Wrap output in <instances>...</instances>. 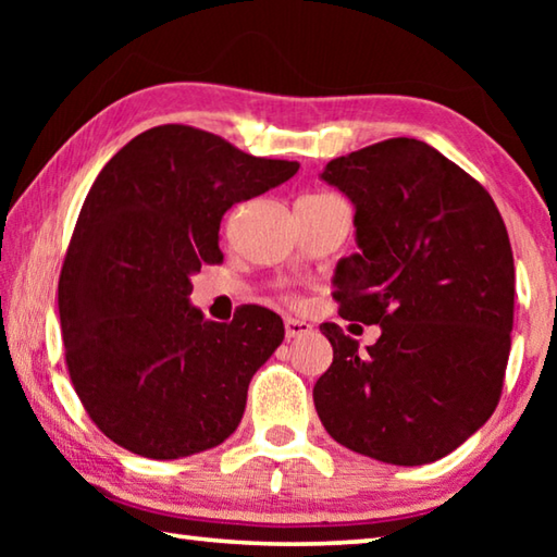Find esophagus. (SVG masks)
Instances as JSON below:
<instances>
[{
	"label": "esophagus",
	"mask_w": 557,
	"mask_h": 557,
	"mask_svg": "<svg viewBox=\"0 0 557 557\" xmlns=\"http://www.w3.org/2000/svg\"><path fill=\"white\" fill-rule=\"evenodd\" d=\"M312 324L305 322V319H295V317H287L285 319V334L287 338H297V336H307L312 334Z\"/></svg>",
	"instance_id": "esophagus-1"
}]
</instances>
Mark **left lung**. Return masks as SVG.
Returning a JSON list of instances; mask_svg holds the SVG:
<instances>
[{
  "label": "left lung",
  "mask_w": 557,
  "mask_h": 557,
  "mask_svg": "<svg viewBox=\"0 0 557 557\" xmlns=\"http://www.w3.org/2000/svg\"><path fill=\"white\" fill-rule=\"evenodd\" d=\"M322 178L356 206L338 314L381 336L363 354L338 324L319 326L334 348L314 385L319 420L358 455L430 465L502 398L516 292L504 219L476 178L410 137L336 157Z\"/></svg>",
  "instance_id": "obj_1"
}]
</instances>
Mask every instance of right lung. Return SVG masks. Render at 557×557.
<instances>
[{"label": "right lung", "mask_w": 557, "mask_h": 557, "mask_svg": "<svg viewBox=\"0 0 557 557\" xmlns=\"http://www.w3.org/2000/svg\"><path fill=\"white\" fill-rule=\"evenodd\" d=\"M297 169L188 125L147 129L102 166L65 252L59 314L73 388L115 445L178 459L238 428L285 326L258 305L228 324L203 319L191 275L223 260V213Z\"/></svg>", "instance_id": "1"}]
</instances>
